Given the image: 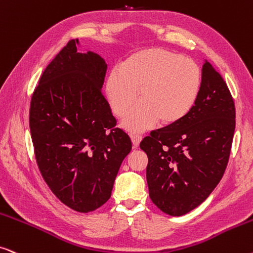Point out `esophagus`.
Instances as JSON below:
<instances>
[{
  "instance_id": "obj_1",
  "label": "esophagus",
  "mask_w": 253,
  "mask_h": 253,
  "mask_svg": "<svg viewBox=\"0 0 253 253\" xmlns=\"http://www.w3.org/2000/svg\"><path fill=\"white\" fill-rule=\"evenodd\" d=\"M131 140H132V145L134 149H137L139 146L140 140H142V136H139V134H131Z\"/></svg>"
}]
</instances>
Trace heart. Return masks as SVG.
Instances as JSON below:
<instances>
[{"mask_svg":"<svg viewBox=\"0 0 253 253\" xmlns=\"http://www.w3.org/2000/svg\"><path fill=\"white\" fill-rule=\"evenodd\" d=\"M201 73L191 59L162 47H151L130 54L119 71L107 79L106 93L111 109L119 117L129 113L123 126L144 132L157 123L172 126L191 113L198 100Z\"/></svg>","mask_w":253,"mask_h":253,"instance_id":"obj_1","label":"heart"}]
</instances>
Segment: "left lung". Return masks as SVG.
I'll return each mask as SVG.
<instances>
[{"mask_svg":"<svg viewBox=\"0 0 253 253\" xmlns=\"http://www.w3.org/2000/svg\"><path fill=\"white\" fill-rule=\"evenodd\" d=\"M236 109L221 74L205 60L198 100L181 122L140 142L147 155L150 198L160 211L181 216L201 205L222 179L230 156Z\"/></svg>","mask_w":253,"mask_h":253,"instance_id":"left-lung-1","label":"left lung"}]
</instances>
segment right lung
<instances>
[{
  "label": "right lung",
  "instance_id": "add662e5",
  "mask_svg": "<svg viewBox=\"0 0 253 253\" xmlns=\"http://www.w3.org/2000/svg\"><path fill=\"white\" fill-rule=\"evenodd\" d=\"M72 39L42 72L30 104L31 138L45 182L75 211L100 208L111 195L130 137L102 95L107 64L78 52Z\"/></svg>",
  "mask_w": 253,
  "mask_h": 253
}]
</instances>
